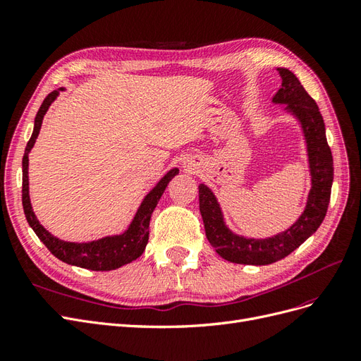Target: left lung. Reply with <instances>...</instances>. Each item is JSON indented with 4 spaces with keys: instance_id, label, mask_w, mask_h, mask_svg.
<instances>
[{
    "instance_id": "left-lung-1",
    "label": "left lung",
    "mask_w": 361,
    "mask_h": 361,
    "mask_svg": "<svg viewBox=\"0 0 361 361\" xmlns=\"http://www.w3.org/2000/svg\"><path fill=\"white\" fill-rule=\"evenodd\" d=\"M281 87L274 102L288 104L300 118L309 146L312 190L304 214L286 232L268 239H247L233 235L223 223L220 206L211 190L200 185L199 203L206 238L223 259L244 265H269L290 255L313 235L329 209L333 183V155L325 137V125L313 97L288 69H279Z\"/></svg>"
}]
</instances>
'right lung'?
<instances>
[{
    "label": "right lung",
    "instance_id": "right-lung-1",
    "mask_svg": "<svg viewBox=\"0 0 361 361\" xmlns=\"http://www.w3.org/2000/svg\"><path fill=\"white\" fill-rule=\"evenodd\" d=\"M56 96H57V92H52L45 97V101L42 102L39 111L36 114L35 130H32V135L28 140L25 154L23 158V206H24L27 221L31 226L32 231L36 232L40 241L47 245V248L57 259L66 262L69 265H75V267L92 269V271H111L129 264V262H133L143 255L146 244L149 241V221H150L152 212H154V209L157 207L164 190L167 187V183L176 176L179 170L178 169L170 170L166 176L159 180L157 187L146 195V199L143 203H141L134 221L130 223L129 228L123 235L104 238V239H99V241L85 243V244L64 243L57 238H54L48 231H45V228L42 227V224L37 221L35 212L31 209L30 195H28V152L32 146H35V141L39 135V130L42 126L43 116H45L51 102L56 99Z\"/></svg>",
    "mask_w": 361,
    "mask_h": 361
}]
</instances>
